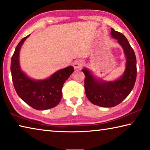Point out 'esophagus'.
<instances>
[{"instance_id": "34e87169", "label": "esophagus", "mask_w": 150, "mask_h": 150, "mask_svg": "<svg viewBox=\"0 0 150 150\" xmlns=\"http://www.w3.org/2000/svg\"><path fill=\"white\" fill-rule=\"evenodd\" d=\"M83 65H84V62L81 59L75 60L73 63V67H74L75 69H81Z\"/></svg>"}]
</instances>
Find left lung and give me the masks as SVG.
I'll return each instance as SVG.
<instances>
[{
    "label": "left lung",
    "mask_w": 150,
    "mask_h": 150,
    "mask_svg": "<svg viewBox=\"0 0 150 150\" xmlns=\"http://www.w3.org/2000/svg\"><path fill=\"white\" fill-rule=\"evenodd\" d=\"M111 35L122 46L126 57V68L122 77L113 82H103L96 81L87 69H82L85 75L84 87L87 98L102 107H113L122 102L133 89L136 79V58L132 47L122 33L112 28Z\"/></svg>",
    "instance_id": "1"
}]
</instances>
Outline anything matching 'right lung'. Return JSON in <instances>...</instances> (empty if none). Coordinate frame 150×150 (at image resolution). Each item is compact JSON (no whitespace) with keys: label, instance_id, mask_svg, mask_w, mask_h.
Wrapping results in <instances>:
<instances>
[{"label":"right lung","instance_id":"1","mask_svg":"<svg viewBox=\"0 0 150 150\" xmlns=\"http://www.w3.org/2000/svg\"><path fill=\"white\" fill-rule=\"evenodd\" d=\"M29 35L18 43L12 57V82L16 93L22 100L35 110H47L59 103L62 97L63 85L74 71V68L69 66L61 69L43 81H34L28 77L20 69L18 58L20 47Z\"/></svg>","mask_w":150,"mask_h":150}]
</instances>
